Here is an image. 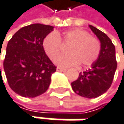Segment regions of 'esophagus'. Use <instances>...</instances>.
I'll return each instance as SVG.
<instances>
[{"mask_svg": "<svg viewBox=\"0 0 124 124\" xmlns=\"http://www.w3.org/2000/svg\"><path fill=\"white\" fill-rule=\"evenodd\" d=\"M56 70L58 71H66V69H62V68H60V67H57V69H56Z\"/></svg>", "mask_w": 124, "mask_h": 124, "instance_id": "esophagus-1", "label": "esophagus"}]
</instances>
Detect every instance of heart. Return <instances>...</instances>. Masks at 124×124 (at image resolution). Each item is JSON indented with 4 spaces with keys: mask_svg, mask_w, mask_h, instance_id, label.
I'll return each mask as SVG.
<instances>
[{
    "mask_svg": "<svg viewBox=\"0 0 124 124\" xmlns=\"http://www.w3.org/2000/svg\"><path fill=\"white\" fill-rule=\"evenodd\" d=\"M69 43L67 54L61 55L55 63L61 68L75 66L81 63L83 66H90L98 59L101 46L100 41L90 36L88 32L81 29L69 30L61 35L51 33L43 41V48L48 57L54 60L60 53L62 43Z\"/></svg>",
    "mask_w": 124,
    "mask_h": 124,
    "instance_id": "heart-1",
    "label": "heart"
}]
</instances>
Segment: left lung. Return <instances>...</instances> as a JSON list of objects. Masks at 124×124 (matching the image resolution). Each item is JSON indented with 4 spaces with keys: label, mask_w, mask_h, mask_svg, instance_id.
I'll return each mask as SVG.
<instances>
[{
    "label": "left lung",
    "mask_w": 124,
    "mask_h": 124,
    "mask_svg": "<svg viewBox=\"0 0 124 124\" xmlns=\"http://www.w3.org/2000/svg\"><path fill=\"white\" fill-rule=\"evenodd\" d=\"M90 29L101 42V53L97 61L86 71L80 72L78 79L71 82L75 92L88 98H95L107 91L113 82L117 69L115 46L109 37L96 27L89 25Z\"/></svg>",
    "instance_id": "1"
}]
</instances>
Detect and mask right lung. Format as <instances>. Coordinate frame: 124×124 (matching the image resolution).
Listing matches in <instances>:
<instances>
[{
  "instance_id": "right-lung-1",
  "label": "right lung",
  "mask_w": 124,
  "mask_h": 124,
  "mask_svg": "<svg viewBox=\"0 0 124 124\" xmlns=\"http://www.w3.org/2000/svg\"><path fill=\"white\" fill-rule=\"evenodd\" d=\"M53 30L52 26L31 24L20 29L7 43L4 69L9 86L19 95L35 98L49 88L56 67L44 52L43 41Z\"/></svg>"
}]
</instances>
